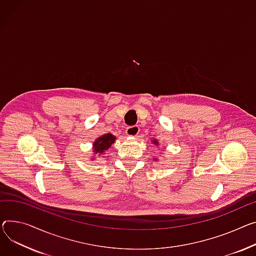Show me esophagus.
I'll return each instance as SVG.
<instances>
[{"mask_svg":"<svg viewBox=\"0 0 256 256\" xmlns=\"http://www.w3.org/2000/svg\"><path fill=\"white\" fill-rule=\"evenodd\" d=\"M139 126H128L126 130V132L130 137H137L139 134Z\"/></svg>","mask_w":256,"mask_h":256,"instance_id":"esophagus-1","label":"esophagus"}]
</instances>
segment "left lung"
I'll return each mask as SVG.
<instances>
[{
  "mask_svg": "<svg viewBox=\"0 0 256 256\" xmlns=\"http://www.w3.org/2000/svg\"><path fill=\"white\" fill-rule=\"evenodd\" d=\"M153 143H156V144L158 145V142H156V141H153Z\"/></svg>",
  "mask_w": 256,
  "mask_h": 256,
  "instance_id": "left-lung-1",
  "label": "left lung"
}]
</instances>
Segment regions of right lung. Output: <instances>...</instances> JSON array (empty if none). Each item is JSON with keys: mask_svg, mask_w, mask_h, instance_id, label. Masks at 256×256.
Returning a JSON list of instances; mask_svg holds the SVG:
<instances>
[{"mask_svg": "<svg viewBox=\"0 0 256 256\" xmlns=\"http://www.w3.org/2000/svg\"><path fill=\"white\" fill-rule=\"evenodd\" d=\"M114 141H115V137L111 134L102 136V137L98 138L94 144V152L96 153H104L105 150H107L111 146V144L114 143Z\"/></svg>", "mask_w": 256, "mask_h": 256, "instance_id": "obj_1", "label": "right lung"}]
</instances>
